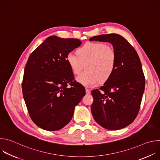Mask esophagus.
Returning <instances> with one entry per match:
<instances>
[{
    "label": "esophagus",
    "mask_w": 160,
    "mask_h": 160,
    "mask_svg": "<svg viewBox=\"0 0 160 160\" xmlns=\"http://www.w3.org/2000/svg\"><path fill=\"white\" fill-rule=\"evenodd\" d=\"M85 92H86V94H90V90L87 88H85Z\"/></svg>",
    "instance_id": "1"
}]
</instances>
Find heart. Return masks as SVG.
Masks as SVG:
<instances>
[{"mask_svg":"<svg viewBox=\"0 0 160 160\" xmlns=\"http://www.w3.org/2000/svg\"><path fill=\"white\" fill-rule=\"evenodd\" d=\"M77 53L68 54L66 59L74 75L79 74L85 65L86 71L77 78L82 85L88 86L98 82L105 83L115 71V50L104 43L87 42L78 49Z\"/></svg>","mask_w":160,"mask_h":160,"instance_id":"1","label":"heart"}]
</instances>
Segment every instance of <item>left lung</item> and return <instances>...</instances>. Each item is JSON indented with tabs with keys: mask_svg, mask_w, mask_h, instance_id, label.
Instances as JSON below:
<instances>
[{
	"mask_svg": "<svg viewBox=\"0 0 160 160\" xmlns=\"http://www.w3.org/2000/svg\"><path fill=\"white\" fill-rule=\"evenodd\" d=\"M89 40L109 42L117 54L115 72L99 89L92 91L91 112L103 128H123L138 116L144 91L145 77L139 57L131 44L118 34L99 35Z\"/></svg>",
	"mask_w": 160,
	"mask_h": 160,
	"instance_id": "left-lung-1",
	"label": "left lung"
}]
</instances>
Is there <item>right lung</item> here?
Wrapping results in <instances>:
<instances>
[{
    "label": "right lung",
    "mask_w": 160,
    "mask_h": 160,
    "mask_svg": "<svg viewBox=\"0 0 160 160\" xmlns=\"http://www.w3.org/2000/svg\"><path fill=\"white\" fill-rule=\"evenodd\" d=\"M81 43L77 38L51 36L28 58L22 95L31 119L42 129L56 131L66 126L85 95L84 87L75 81L66 59Z\"/></svg>",
    "instance_id": "add662e5"
}]
</instances>
